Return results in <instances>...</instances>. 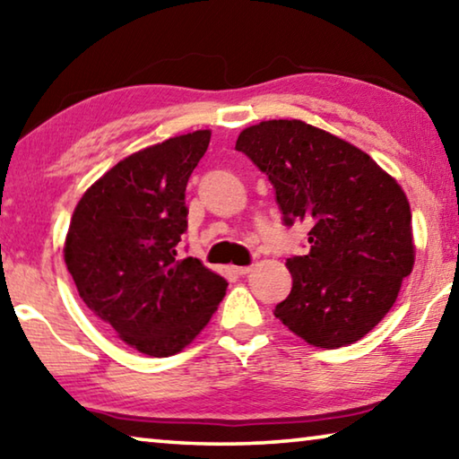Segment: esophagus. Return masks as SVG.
I'll use <instances>...</instances> for the list:
<instances>
[{
    "label": "esophagus",
    "mask_w": 459,
    "mask_h": 459,
    "mask_svg": "<svg viewBox=\"0 0 459 459\" xmlns=\"http://www.w3.org/2000/svg\"><path fill=\"white\" fill-rule=\"evenodd\" d=\"M232 271H235L237 275H247L248 271H251V265H245V267H232Z\"/></svg>",
    "instance_id": "1"
}]
</instances>
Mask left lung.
I'll return each instance as SVG.
<instances>
[{
    "label": "left lung",
    "instance_id": "obj_1",
    "mask_svg": "<svg viewBox=\"0 0 459 459\" xmlns=\"http://www.w3.org/2000/svg\"><path fill=\"white\" fill-rule=\"evenodd\" d=\"M243 152L275 188L283 222H307V255L287 259L293 285L273 314L314 346L340 348L375 328L413 269L411 208L368 153L298 119L240 131Z\"/></svg>",
    "mask_w": 459,
    "mask_h": 459
}]
</instances>
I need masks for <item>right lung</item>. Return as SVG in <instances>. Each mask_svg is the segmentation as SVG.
Listing matches in <instances>:
<instances>
[{"label": "right lung", "instance_id": "add662e5", "mask_svg": "<svg viewBox=\"0 0 459 459\" xmlns=\"http://www.w3.org/2000/svg\"><path fill=\"white\" fill-rule=\"evenodd\" d=\"M208 143L204 129L131 153L84 192L68 227L65 261L82 301L155 359L188 346L229 285L178 255L188 229L186 184Z\"/></svg>", "mask_w": 459, "mask_h": 459}]
</instances>
